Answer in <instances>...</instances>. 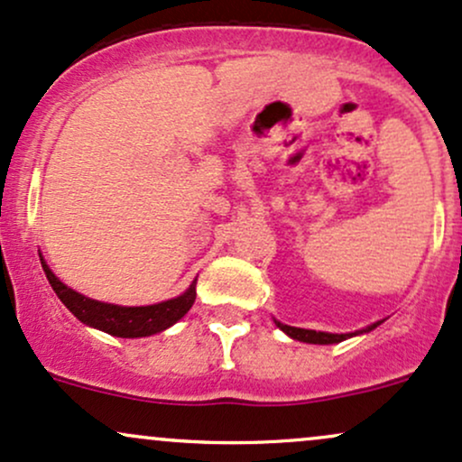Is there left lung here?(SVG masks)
Instances as JSON below:
<instances>
[{"instance_id": "1", "label": "left lung", "mask_w": 462, "mask_h": 462, "mask_svg": "<svg viewBox=\"0 0 462 462\" xmlns=\"http://www.w3.org/2000/svg\"><path fill=\"white\" fill-rule=\"evenodd\" d=\"M274 323H277L279 329L286 331L290 338L300 340V343H310V345H334V343H343V340L351 338V336H356V334H366V331L375 329L377 325H380V323H373V325H369V328H366V329L356 331V334H328V331H314V329L290 328V325L279 323V320H274Z\"/></svg>"}]
</instances>
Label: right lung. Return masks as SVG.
<instances>
[{"label": "right lung", "mask_w": 462, "mask_h": 462, "mask_svg": "<svg viewBox=\"0 0 462 462\" xmlns=\"http://www.w3.org/2000/svg\"><path fill=\"white\" fill-rule=\"evenodd\" d=\"M41 257V255H39ZM45 277H48L51 290L56 297L63 300V305L76 316L80 323L89 325L106 334L117 336V338H142V336H152L159 331L168 329L176 320L183 319L189 312V308L196 300V282L185 290L180 297L162 300L154 305H142V308H124V305L102 303V300L89 299L76 290L67 288L50 266L45 259H41Z\"/></svg>", "instance_id": "right-lung-1"}]
</instances>
